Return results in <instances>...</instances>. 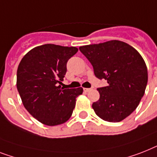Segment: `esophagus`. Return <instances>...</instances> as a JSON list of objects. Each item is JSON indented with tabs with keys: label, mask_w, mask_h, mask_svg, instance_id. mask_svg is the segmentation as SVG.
Here are the masks:
<instances>
[{
	"label": "esophagus",
	"mask_w": 157,
	"mask_h": 157,
	"mask_svg": "<svg viewBox=\"0 0 157 157\" xmlns=\"http://www.w3.org/2000/svg\"><path fill=\"white\" fill-rule=\"evenodd\" d=\"M91 90V89H89V88H84V92L85 93H88V92H90Z\"/></svg>",
	"instance_id": "1"
}]
</instances>
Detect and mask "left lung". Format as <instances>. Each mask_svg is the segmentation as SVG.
Listing matches in <instances>:
<instances>
[{"mask_svg": "<svg viewBox=\"0 0 157 157\" xmlns=\"http://www.w3.org/2000/svg\"><path fill=\"white\" fill-rule=\"evenodd\" d=\"M94 67L95 76L108 85L99 88L100 98L92 107L102 120L118 123L137 108L147 83V69L141 55L119 40L79 48Z\"/></svg>", "mask_w": 157, "mask_h": 157, "instance_id": "8db88e82", "label": "left lung"}]
</instances>
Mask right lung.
<instances>
[{"label": "right lung", "instance_id": "add662e5", "mask_svg": "<svg viewBox=\"0 0 157 157\" xmlns=\"http://www.w3.org/2000/svg\"><path fill=\"white\" fill-rule=\"evenodd\" d=\"M78 52L75 47L44 44L33 48L21 59L17 71V89L24 107L47 126L67 122L72 116L81 87L65 89L61 81L67 60Z\"/></svg>", "mask_w": 157, "mask_h": 157}]
</instances>
